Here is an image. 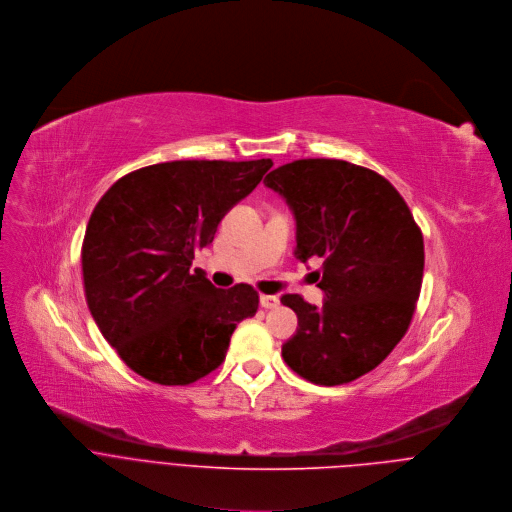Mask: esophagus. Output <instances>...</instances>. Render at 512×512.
Returning a JSON list of instances; mask_svg holds the SVG:
<instances>
[{"mask_svg": "<svg viewBox=\"0 0 512 512\" xmlns=\"http://www.w3.org/2000/svg\"><path fill=\"white\" fill-rule=\"evenodd\" d=\"M260 304L264 306V309H276V306L280 304V298L276 294H262Z\"/></svg>", "mask_w": 512, "mask_h": 512, "instance_id": "34e87169", "label": "esophagus"}]
</instances>
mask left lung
Instances as JSON below:
<instances>
[{
	"mask_svg": "<svg viewBox=\"0 0 512 512\" xmlns=\"http://www.w3.org/2000/svg\"><path fill=\"white\" fill-rule=\"evenodd\" d=\"M296 218V258L321 260V309L300 294L280 302L298 317L282 345L302 379L333 387L373 371L410 329L424 276V236L399 191L341 159H298L270 171Z\"/></svg>",
	"mask_w": 512,
	"mask_h": 512,
	"instance_id": "8db88e82",
	"label": "left lung"
}]
</instances>
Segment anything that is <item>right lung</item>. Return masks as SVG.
<instances>
[{
	"instance_id": "1",
	"label": "right lung",
	"mask_w": 512,
	"mask_h": 512,
	"mask_svg": "<svg viewBox=\"0 0 512 512\" xmlns=\"http://www.w3.org/2000/svg\"><path fill=\"white\" fill-rule=\"evenodd\" d=\"M272 167L256 161H169L141 167L98 199L82 240L90 315L119 357L159 385L218 369L238 323L258 311L250 284L216 288L195 252Z\"/></svg>"
}]
</instances>
